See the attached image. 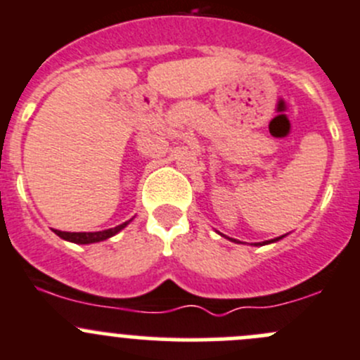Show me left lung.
Returning <instances> with one entry per match:
<instances>
[{"label":"left lung","instance_id":"1","mask_svg":"<svg viewBox=\"0 0 360 360\" xmlns=\"http://www.w3.org/2000/svg\"><path fill=\"white\" fill-rule=\"evenodd\" d=\"M285 237V235H281V237H277V238H272V240H266V242H258V244H255V245H265V244H274V242H277V240H281V238ZM228 238V240H231V242H238V240H235V238H229V237H226Z\"/></svg>","mask_w":360,"mask_h":360}]
</instances>
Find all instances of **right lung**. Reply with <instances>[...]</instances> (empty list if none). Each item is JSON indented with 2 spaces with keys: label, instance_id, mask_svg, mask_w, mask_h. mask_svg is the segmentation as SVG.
Here are the masks:
<instances>
[{
  "label": "right lung",
  "instance_id": "obj_1",
  "mask_svg": "<svg viewBox=\"0 0 360 360\" xmlns=\"http://www.w3.org/2000/svg\"><path fill=\"white\" fill-rule=\"evenodd\" d=\"M131 221L123 222V224L120 226H115V228L102 229V231H94V233H86V231H81V233H70V231H60V229H54V233H56L60 238H63V240L74 242V244H95V242H102L115 237V235L120 233V231H122V229L125 228Z\"/></svg>",
  "mask_w": 360,
  "mask_h": 360
}]
</instances>
